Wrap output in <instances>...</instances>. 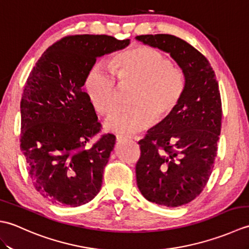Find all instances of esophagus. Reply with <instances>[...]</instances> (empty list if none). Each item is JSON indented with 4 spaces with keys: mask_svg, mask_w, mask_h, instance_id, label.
<instances>
[{
    "mask_svg": "<svg viewBox=\"0 0 249 249\" xmlns=\"http://www.w3.org/2000/svg\"><path fill=\"white\" fill-rule=\"evenodd\" d=\"M128 139H131L130 136H123V135L116 136V141H118V142H122V141H125V140H128Z\"/></svg>",
    "mask_w": 249,
    "mask_h": 249,
    "instance_id": "obj_1",
    "label": "esophagus"
}]
</instances>
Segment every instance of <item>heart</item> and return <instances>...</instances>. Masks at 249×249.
Returning <instances> with one entry per match:
<instances>
[{
    "label": "heart",
    "instance_id": "b5f03b06",
    "mask_svg": "<svg viewBox=\"0 0 249 249\" xmlns=\"http://www.w3.org/2000/svg\"><path fill=\"white\" fill-rule=\"evenodd\" d=\"M120 88H137L129 100L131 108L114 113L106 128L118 134H134L160 123L176 110L187 88V73L173 65L163 52L150 46H137L115 55L108 68L94 66L84 81L89 104L108 116L118 107Z\"/></svg>",
    "mask_w": 249,
    "mask_h": 249
}]
</instances>
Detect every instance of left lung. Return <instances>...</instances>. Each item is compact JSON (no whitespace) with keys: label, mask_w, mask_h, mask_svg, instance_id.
<instances>
[{"label":"left lung","mask_w":249,"mask_h":249,"mask_svg":"<svg viewBox=\"0 0 249 249\" xmlns=\"http://www.w3.org/2000/svg\"><path fill=\"white\" fill-rule=\"evenodd\" d=\"M136 39L170 53L187 73L182 102L138 142L136 165L143 197L176 208L197 198L212 173L223 115L218 82L208 59L184 39L169 34Z\"/></svg>","instance_id":"obj_1"}]
</instances>
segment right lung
<instances>
[{
	"mask_svg": "<svg viewBox=\"0 0 249 249\" xmlns=\"http://www.w3.org/2000/svg\"><path fill=\"white\" fill-rule=\"evenodd\" d=\"M129 39L70 35L36 62L20 103V147L35 189L52 203L80 206L95 198L115 144L83 89L98 56L125 48Z\"/></svg>",
	"mask_w": 249,
	"mask_h": 249,
	"instance_id": "add662e5",
	"label": "right lung"
}]
</instances>
